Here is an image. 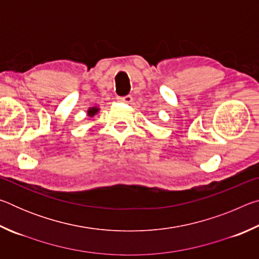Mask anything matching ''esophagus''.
Segmentation results:
<instances>
[{"label": "esophagus", "instance_id": "34e87169", "mask_svg": "<svg viewBox=\"0 0 259 259\" xmlns=\"http://www.w3.org/2000/svg\"><path fill=\"white\" fill-rule=\"evenodd\" d=\"M117 100H119V102H122V103H131L133 102V97H131L130 95H126V96H124V97H117L116 98Z\"/></svg>", "mask_w": 259, "mask_h": 259}]
</instances>
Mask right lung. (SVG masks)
Masks as SVG:
<instances>
[{
  "instance_id": "1",
  "label": "right lung",
  "mask_w": 259,
  "mask_h": 259,
  "mask_svg": "<svg viewBox=\"0 0 259 259\" xmlns=\"http://www.w3.org/2000/svg\"><path fill=\"white\" fill-rule=\"evenodd\" d=\"M98 111H99L98 107H91V108L88 109V115H89V116H94L96 113H98Z\"/></svg>"
}]
</instances>
